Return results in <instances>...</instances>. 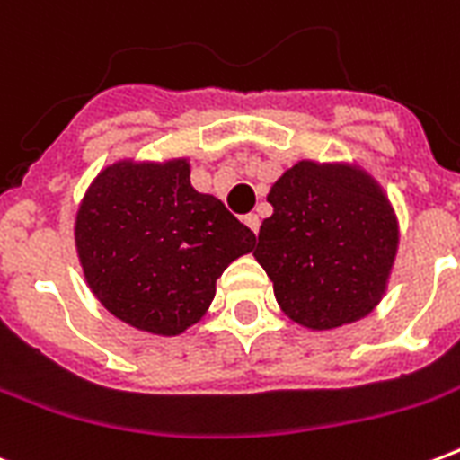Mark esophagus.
Returning <instances> with one entry per match:
<instances>
[{
    "instance_id": "obj_1",
    "label": "esophagus",
    "mask_w": 460,
    "mask_h": 460,
    "mask_svg": "<svg viewBox=\"0 0 460 460\" xmlns=\"http://www.w3.org/2000/svg\"><path fill=\"white\" fill-rule=\"evenodd\" d=\"M243 222L248 224V226H251L252 234H258V231H260V217L258 215H245Z\"/></svg>"
}]
</instances>
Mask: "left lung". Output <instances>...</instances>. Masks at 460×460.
Masks as SVG:
<instances>
[{
    "label": "left lung",
    "instance_id": "obj_1",
    "mask_svg": "<svg viewBox=\"0 0 460 460\" xmlns=\"http://www.w3.org/2000/svg\"><path fill=\"white\" fill-rule=\"evenodd\" d=\"M255 260L281 310L307 329L372 313L392 272L399 226L382 188L356 166L298 162L272 186Z\"/></svg>",
    "mask_w": 460,
    "mask_h": 460
}]
</instances>
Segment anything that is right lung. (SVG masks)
Here are the masks:
<instances>
[{"label":"right lung","instance_id":"1","mask_svg":"<svg viewBox=\"0 0 460 460\" xmlns=\"http://www.w3.org/2000/svg\"><path fill=\"white\" fill-rule=\"evenodd\" d=\"M255 234L215 195L190 186L186 159L119 162L100 172L75 215L88 287L114 317L176 336L200 320L215 284Z\"/></svg>","mask_w":460,"mask_h":460}]
</instances>
